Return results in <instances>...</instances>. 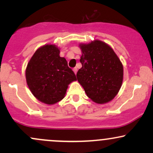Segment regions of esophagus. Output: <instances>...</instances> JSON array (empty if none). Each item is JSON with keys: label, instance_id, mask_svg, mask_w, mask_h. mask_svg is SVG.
Segmentation results:
<instances>
[{"label": "esophagus", "instance_id": "34e87169", "mask_svg": "<svg viewBox=\"0 0 153 153\" xmlns=\"http://www.w3.org/2000/svg\"><path fill=\"white\" fill-rule=\"evenodd\" d=\"M73 71H74L75 74L76 75V74H77V72H78V68H75L74 69H73Z\"/></svg>", "mask_w": 153, "mask_h": 153}]
</instances>
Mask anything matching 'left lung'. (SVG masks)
Listing matches in <instances>:
<instances>
[{"label": "left lung", "mask_w": 153, "mask_h": 153, "mask_svg": "<svg viewBox=\"0 0 153 153\" xmlns=\"http://www.w3.org/2000/svg\"><path fill=\"white\" fill-rule=\"evenodd\" d=\"M82 52V68L77 73L79 83L87 96L99 104L109 102L117 96L122 85V63L113 49L96 39L79 45Z\"/></svg>", "instance_id": "8db88e82"}]
</instances>
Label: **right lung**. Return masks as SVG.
<instances>
[{
	"instance_id": "1",
	"label": "right lung",
	"mask_w": 153,
	"mask_h": 153,
	"mask_svg": "<svg viewBox=\"0 0 153 153\" xmlns=\"http://www.w3.org/2000/svg\"><path fill=\"white\" fill-rule=\"evenodd\" d=\"M59 52L54 45L42 46L34 52L26 68V83L31 94L48 105L64 99L68 85L77 80L74 72Z\"/></svg>"
}]
</instances>
